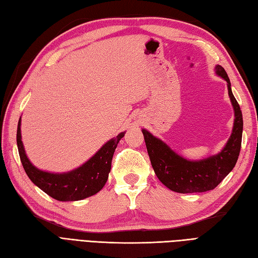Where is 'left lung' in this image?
I'll use <instances>...</instances> for the list:
<instances>
[{
    "mask_svg": "<svg viewBox=\"0 0 258 258\" xmlns=\"http://www.w3.org/2000/svg\"><path fill=\"white\" fill-rule=\"evenodd\" d=\"M215 72L227 82L228 95L235 115L232 134L218 154L200 161H188L149 131L142 130L156 176L167 188L176 193H202L214 189L227 176L238 160L243 134L242 111L233 95L231 82L225 70L221 65H216Z\"/></svg>",
    "mask_w": 258,
    "mask_h": 258,
    "instance_id": "obj_1",
    "label": "left lung"
}]
</instances>
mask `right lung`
<instances>
[{"label": "right lung", "mask_w": 258, "mask_h": 258, "mask_svg": "<svg viewBox=\"0 0 258 258\" xmlns=\"http://www.w3.org/2000/svg\"><path fill=\"white\" fill-rule=\"evenodd\" d=\"M125 132L106 142L95 155L83 165L67 173H50L36 168L27 158L21 136V117L18 124L16 143L19 154L27 176L38 188L61 202L81 201L98 193L105 185L111 171L115 149Z\"/></svg>", "instance_id": "add662e5"}]
</instances>
